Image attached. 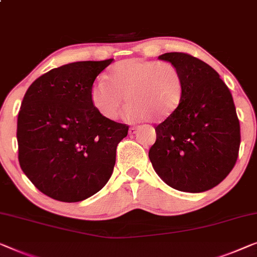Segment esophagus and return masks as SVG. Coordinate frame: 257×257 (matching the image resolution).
<instances>
[{"label": "esophagus", "instance_id": "obj_1", "mask_svg": "<svg viewBox=\"0 0 257 257\" xmlns=\"http://www.w3.org/2000/svg\"><path fill=\"white\" fill-rule=\"evenodd\" d=\"M137 130H139V127H130L129 128V134H130V135H134V134L137 133Z\"/></svg>", "mask_w": 257, "mask_h": 257}]
</instances>
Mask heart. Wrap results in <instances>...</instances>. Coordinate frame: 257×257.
I'll use <instances>...</instances> for the list:
<instances>
[{"instance_id":"1","label":"heart","mask_w":257,"mask_h":257,"mask_svg":"<svg viewBox=\"0 0 257 257\" xmlns=\"http://www.w3.org/2000/svg\"><path fill=\"white\" fill-rule=\"evenodd\" d=\"M108 82L98 80L91 89L94 108L107 120H115L125 101L130 121L162 122L173 114L182 100L183 80L170 62L129 59L110 68Z\"/></svg>"}]
</instances>
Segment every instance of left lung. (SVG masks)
<instances>
[{"mask_svg": "<svg viewBox=\"0 0 257 257\" xmlns=\"http://www.w3.org/2000/svg\"><path fill=\"white\" fill-rule=\"evenodd\" d=\"M179 69L183 94L177 110L157 125L149 151L156 173L172 188L202 193L234 167L240 123L231 92L209 64L186 53L158 56Z\"/></svg>", "mask_w": 257, "mask_h": 257, "instance_id": "left-lung-1", "label": "left lung"}]
</instances>
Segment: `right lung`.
I'll return each instance as SVG.
<instances>
[{
    "instance_id": "right-lung-1",
    "label": "right lung",
    "mask_w": 257,
    "mask_h": 257,
    "mask_svg": "<svg viewBox=\"0 0 257 257\" xmlns=\"http://www.w3.org/2000/svg\"><path fill=\"white\" fill-rule=\"evenodd\" d=\"M113 59L80 61L31 84L17 120L18 160L47 196L79 202L98 193L113 173L127 124L101 116L91 101L94 79Z\"/></svg>"
}]
</instances>
